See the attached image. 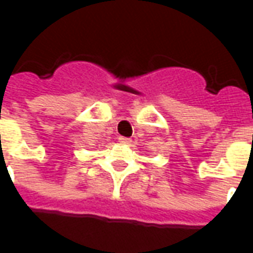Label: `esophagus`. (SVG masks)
Segmentation results:
<instances>
[{
  "instance_id": "34e87169",
  "label": "esophagus",
  "mask_w": 253,
  "mask_h": 253,
  "mask_svg": "<svg viewBox=\"0 0 253 253\" xmlns=\"http://www.w3.org/2000/svg\"><path fill=\"white\" fill-rule=\"evenodd\" d=\"M118 139H119V142H122V143H130V142H131V138H127V137H119Z\"/></svg>"
}]
</instances>
